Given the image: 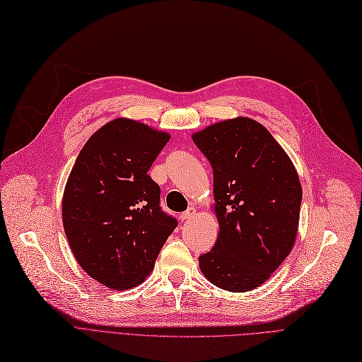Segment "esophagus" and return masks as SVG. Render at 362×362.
<instances>
[{"label": "esophagus", "instance_id": "obj_1", "mask_svg": "<svg viewBox=\"0 0 362 362\" xmlns=\"http://www.w3.org/2000/svg\"><path fill=\"white\" fill-rule=\"evenodd\" d=\"M194 215H196V209H194V208H190L187 212L181 214L180 218H181V221H187V219H192Z\"/></svg>", "mask_w": 362, "mask_h": 362}]
</instances>
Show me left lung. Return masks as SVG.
<instances>
[{
    "label": "left lung",
    "mask_w": 362,
    "mask_h": 362,
    "mask_svg": "<svg viewBox=\"0 0 362 362\" xmlns=\"http://www.w3.org/2000/svg\"><path fill=\"white\" fill-rule=\"evenodd\" d=\"M214 169L212 211L219 231L199 257L214 286L242 293L264 284L295 246L302 185L271 132L255 119L221 120L193 135Z\"/></svg>",
    "instance_id": "obj_1"
}]
</instances>
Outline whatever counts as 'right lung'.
Listing matches in <instances>:
<instances>
[{"mask_svg": "<svg viewBox=\"0 0 362 362\" xmlns=\"http://www.w3.org/2000/svg\"><path fill=\"white\" fill-rule=\"evenodd\" d=\"M170 134L116 117L85 143L64 185L63 227L76 262L113 290L141 284L177 221L148 169Z\"/></svg>", "mask_w": 362, "mask_h": 362, "instance_id": "right-lung-1", "label": "right lung"}]
</instances>
